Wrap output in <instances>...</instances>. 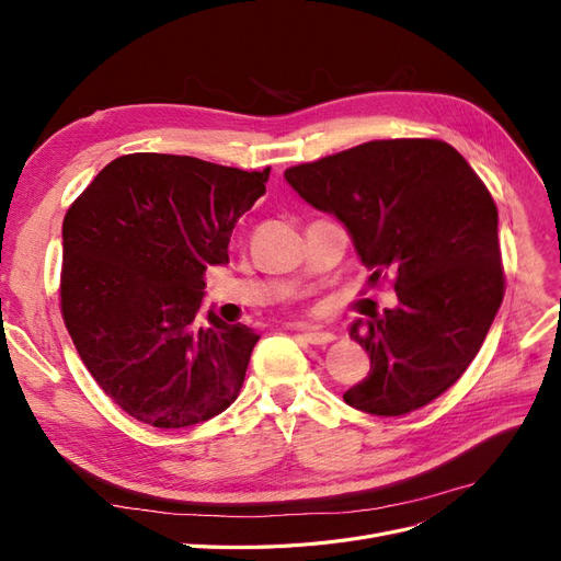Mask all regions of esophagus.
Instances as JSON below:
<instances>
[{"mask_svg":"<svg viewBox=\"0 0 561 561\" xmlns=\"http://www.w3.org/2000/svg\"><path fill=\"white\" fill-rule=\"evenodd\" d=\"M297 330L301 332V336L307 339L309 344H313V346H325V344H330L332 339H334V334H330V332H320V330H307V328H299L297 325Z\"/></svg>","mask_w":561,"mask_h":561,"instance_id":"obj_1","label":"esophagus"}]
</instances>
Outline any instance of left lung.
<instances>
[{
  "mask_svg": "<svg viewBox=\"0 0 561 561\" xmlns=\"http://www.w3.org/2000/svg\"><path fill=\"white\" fill-rule=\"evenodd\" d=\"M285 180L348 229L371 283L393 274L398 309L351 325L369 375L344 400L402 416L443 396L478 355L505 293L499 210L484 182L431 138L371 140L287 168Z\"/></svg>",
  "mask_w": 561,
  "mask_h": 561,
  "instance_id": "8db88e82",
  "label": "left lung"
}]
</instances>
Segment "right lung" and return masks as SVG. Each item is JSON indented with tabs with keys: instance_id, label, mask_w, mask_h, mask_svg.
<instances>
[{
	"instance_id": "right-lung-1",
	"label": "right lung",
	"mask_w": 561,
	"mask_h": 561,
	"mask_svg": "<svg viewBox=\"0 0 561 561\" xmlns=\"http://www.w3.org/2000/svg\"><path fill=\"white\" fill-rule=\"evenodd\" d=\"M266 182L268 168L138 151L107 163L65 215V328L105 396L147 426H194L241 393L260 336L198 311L206 268L229 262L231 231Z\"/></svg>"
}]
</instances>
